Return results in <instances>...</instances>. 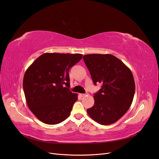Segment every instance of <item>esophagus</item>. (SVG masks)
Masks as SVG:
<instances>
[{"instance_id": "1", "label": "esophagus", "mask_w": 159, "mask_h": 159, "mask_svg": "<svg viewBox=\"0 0 159 159\" xmlns=\"http://www.w3.org/2000/svg\"><path fill=\"white\" fill-rule=\"evenodd\" d=\"M86 95H88V93H80V96L81 98L84 97V96H85Z\"/></svg>"}]
</instances>
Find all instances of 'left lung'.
Segmentation results:
<instances>
[{"label": "left lung", "mask_w": 159, "mask_h": 159, "mask_svg": "<svg viewBox=\"0 0 159 159\" xmlns=\"http://www.w3.org/2000/svg\"><path fill=\"white\" fill-rule=\"evenodd\" d=\"M83 58L94 84H103L94 94L93 106L87 112L101 125L113 124L126 113L133 102L135 84L132 72L111 54H87Z\"/></svg>", "instance_id": "1"}]
</instances>
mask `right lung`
<instances>
[{
    "instance_id": "right-lung-1",
    "label": "right lung",
    "mask_w": 159,
    "mask_h": 159,
    "mask_svg": "<svg viewBox=\"0 0 159 159\" xmlns=\"http://www.w3.org/2000/svg\"><path fill=\"white\" fill-rule=\"evenodd\" d=\"M82 57L81 54L45 53L26 70L23 78L26 103L42 122L56 125L70 116L78 94L69 89L68 71Z\"/></svg>"
}]
</instances>
